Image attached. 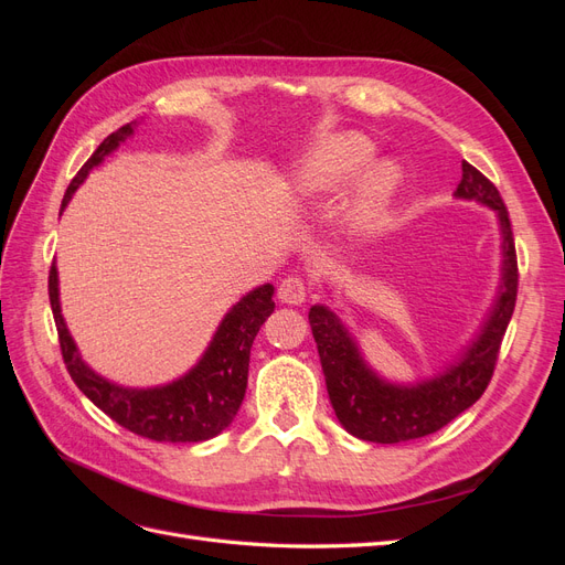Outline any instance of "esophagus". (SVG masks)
<instances>
[{
  "mask_svg": "<svg viewBox=\"0 0 565 565\" xmlns=\"http://www.w3.org/2000/svg\"><path fill=\"white\" fill-rule=\"evenodd\" d=\"M306 292H309V289H306V282L297 276H289L278 287V299L289 306H299L306 301Z\"/></svg>",
  "mask_w": 565,
  "mask_h": 565,
  "instance_id": "esophagus-1",
  "label": "esophagus"
}]
</instances>
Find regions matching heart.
I'll return each mask as SVG.
<instances>
[{"mask_svg": "<svg viewBox=\"0 0 565 565\" xmlns=\"http://www.w3.org/2000/svg\"><path fill=\"white\" fill-rule=\"evenodd\" d=\"M374 150L377 148L363 134H330L292 167L287 191L295 202L313 207L344 193L353 182L337 212V233L347 241H361L380 226L403 183V172L396 162H370Z\"/></svg>", "mask_w": 565, "mask_h": 565, "instance_id": "heart-1", "label": "heart"}]
</instances>
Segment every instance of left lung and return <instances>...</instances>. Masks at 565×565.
<instances>
[{
	"label": "left lung",
	"mask_w": 565,
	"mask_h": 565,
	"mask_svg": "<svg viewBox=\"0 0 565 565\" xmlns=\"http://www.w3.org/2000/svg\"><path fill=\"white\" fill-rule=\"evenodd\" d=\"M455 198L473 200L498 216L502 276L483 324L452 363L434 377L413 384L388 382L370 367L355 337L337 311L324 303H316L309 311L334 415L351 436L361 440L405 443L429 436L481 398L492 377L502 337L516 306L519 268L514 235L498 188L469 162H461V181Z\"/></svg>",
	"instance_id": "obj_1"
}]
</instances>
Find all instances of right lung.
Listing matches in <instances>:
<instances>
[{"label":"right lung","mask_w":565,"mask_h":565,"mask_svg":"<svg viewBox=\"0 0 565 565\" xmlns=\"http://www.w3.org/2000/svg\"><path fill=\"white\" fill-rule=\"evenodd\" d=\"M136 127H139V122L119 127L94 150V156L84 162L77 177L67 185L61 214L92 169L104 162L113 150H117L119 143L134 136ZM273 292H276V287L266 282L254 287L241 301H235L228 313L221 318L200 361L181 374L179 380L160 386L134 388L106 380L104 374H98L84 363L61 313L56 264H51L49 270L51 311H54L56 320L63 361L73 382L84 396L104 409L119 426L158 443H200L228 429L245 398L254 337L276 309Z\"/></svg>","instance_id":"obj_1"}]
</instances>
